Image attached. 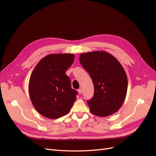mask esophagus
I'll return each instance as SVG.
<instances>
[{"label": "esophagus", "mask_w": 156, "mask_h": 156, "mask_svg": "<svg viewBox=\"0 0 156 156\" xmlns=\"http://www.w3.org/2000/svg\"><path fill=\"white\" fill-rule=\"evenodd\" d=\"M77 91H78V92H79V94H82V92H82V89H81V88H79Z\"/></svg>", "instance_id": "1"}]
</instances>
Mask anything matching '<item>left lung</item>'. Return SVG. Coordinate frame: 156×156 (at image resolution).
<instances>
[{
    "label": "left lung",
    "instance_id": "obj_1",
    "mask_svg": "<svg viewBox=\"0 0 156 156\" xmlns=\"http://www.w3.org/2000/svg\"><path fill=\"white\" fill-rule=\"evenodd\" d=\"M79 60L94 84V96L87 101L90 111L102 117L114 114L123 104L127 94L124 68L114 56L103 51L81 53Z\"/></svg>",
    "mask_w": 156,
    "mask_h": 156
}]
</instances>
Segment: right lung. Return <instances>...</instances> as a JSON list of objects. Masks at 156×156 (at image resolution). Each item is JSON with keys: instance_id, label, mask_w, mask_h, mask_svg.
<instances>
[{"instance_id": "obj_1", "label": "right lung", "mask_w": 156, "mask_h": 156, "mask_svg": "<svg viewBox=\"0 0 156 156\" xmlns=\"http://www.w3.org/2000/svg\"><path fill=\"white\" fill-rule=\"evenodd\" d=\"M70 53L50 54L42 58L32 71L29 92L33 106L50 119L62 117L71 110L77 92L71 88L66 72L74 60Z\"/></svg>"}]
</instances>
